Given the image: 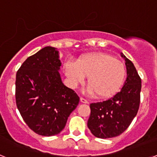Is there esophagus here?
Listing matches in <instances>:
<instances>
[{"instance_id":"obj_1","label":"esophagus","mask_w":157,"mask_h":157,"mask_svg":"<svg viewBox=\"0 0 157 157\" xmlns=\"http://www.w3.org/2000/svg\"><path fill=\"white\" fill-rule=\"evenodd\" d=\"M80 101H81L82 103H84V104H88L89 101H87L86 99H85V98H80Z\"/></svg>"}]
</instances>
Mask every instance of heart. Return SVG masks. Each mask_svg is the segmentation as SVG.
Here are the masks:
<instances>
[{
	"label": "heart",
	"mask_w": 157,
	"mask_h": 157,
	"mask_svg": "<svg viewBox=\"0 0 157 157\" xmlns=\"http://www.w3.org/2000/svg\"><path fill=\"white\" fill-rule=\"evenodd\" d=\"M64 71L72 86H77L88 77L89 92L98 98H109L116 94L125 79V66L120 60L104 52L88 54L68 61Z\"/></svg>",
	"instance_id": "heart-1"
}]
</instances>
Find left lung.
I'll return each mask as SVG.
<instances>
[{"label":"left lung","instance_id":"8db88e82","mask_svg":"<svg viewBox=\"0 0 157 157\" xmlns=\"http://www.w3.org/2000/svg\"><path fill=\"white\" fill-rule=\"evenodd\" d=\"M125 58L127 77L124 86L113 98L90 104V116L87 126L99 138L120 135L128 128L138 113L140 105L141 79L134 63Z\"/></svg>","mask_w":157,"mask_h":157}]
</instances>
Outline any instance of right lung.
Listing matches in <instances>:
<instances>
[{
  "label": "right lung",
  "mask_w": 157,
  "mask_h": 157,
  "mask_svg": "<svg viewBox=\"0 0 157 157\" xmlns=\"http://www.w3.org/2000/svg\"><path fill=\"white\" fill-rule=\"evenodd\" d=\"M60 66L56 48L48 46L29 56L16 73V106L39 135L59 134L79 102L77 94L62 82Z\"/></svg>",
  "instance_id": "1"
}]
</instances>
